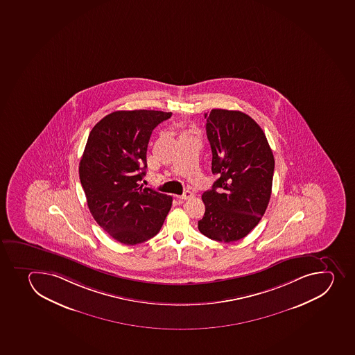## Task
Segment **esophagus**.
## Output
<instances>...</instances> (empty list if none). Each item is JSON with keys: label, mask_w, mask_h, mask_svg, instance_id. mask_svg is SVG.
Instances as JSON below:
<instances>
[{"label": "esophagus", "mask_w": 355, "mask_h": 355, "mask_svg": "<svg viewBox=\"0 0 355 355\" xmlns=\"http://www.w3.org/2000/svg\"><path fill=\"white\" fill-rule=\"evenodd\" d=\"M193 196V193L189 192V191H185V192L182 193V196H178L177 198L180 200H187L191 199Z\"/></svg>", "instance_id": "34e87169"}]
</instances>
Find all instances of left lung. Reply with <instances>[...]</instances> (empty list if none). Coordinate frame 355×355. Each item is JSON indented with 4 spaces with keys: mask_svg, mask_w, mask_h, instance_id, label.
<instances>
[{
    "mask_svg": "<svg viewBox=\"0 0 355 355\" xmlns=\"http://www.w3.org/2000/svg\"><path fill=\"white\" fill-rule=\"evenodd\" d=\"M207 138L220 178L202 194L206 211L200 232L216 241L241 239L257 227L270 200L275 159L262 128L236 110L206 114Z\"/></svg>",
    "mask_w": 355,
    "mask_h": 355,
    "instance_id": "left-lung-1",
    "label": "left lung"
}]
</instances>
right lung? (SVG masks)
I'll return each instance as SVG.
<instances>
[{"label":"right lung","mask_w":355,"mask_h":355,"mask_svg":"<svg viewBox=\"0 0 355 355\" xmlns=\"http://www.w3.org/2000/svg\"><path fill=\"white\" fill-rule=\"evenodd\" d=\"M171 112L119 110L92 128L79 163V178L96 223L124 245L159 233L173 198L139 184L147 168L152 132Z\"/></svg>","instance_id":"right-lung-1"}]
</instances>
